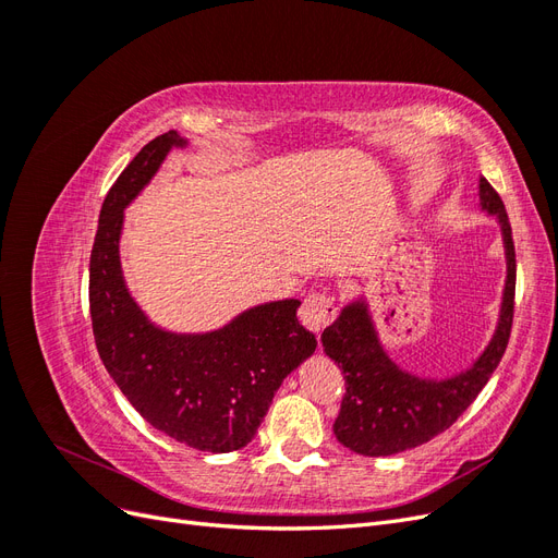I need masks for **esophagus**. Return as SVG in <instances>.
I'll return each mask as SVG.
<instances>
[{
	"label": "esophagus",
	"instance_id": "34e87169",
	"mask_svg": "<svg viewBox=\"0 0 558 558\" xmlns=\"http://www.w3.org/2000/svg\"><path fill=\"white\" fill-rule=\"evenodd\" d=\"M337 316L335 298L326 293H312L300 307V320L302 326L310 328L314 335H318L324 328H328Z\"/></svg>",
	"mask_w": 558,
	"mask_h": 558
}]
</instances>
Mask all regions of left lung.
Listing matches in <instances>:
<instances>
[{
	"mask_svg": "<svg viewBox=\"0 0 558 558\" xmlns=\"http://www.w3.org/2000/svg\"><path fill=\"white\" fill-rule=\"evenodd\" d=\"M480 195L482 207L500 218L505 253H508V281H505L500 320L492 344L461 375L442 381L418 379L402 373L386 356L365 302H351L340 318L320 335L326 353L344 375L347 393L332 430L347 449L363 456H391L433 440L475 402L508 349L517 286L512 228L500 195L486 179H480Z\"/></svg>",
	"mask_w": 558,
	"mask_h": 558,
	"instance_id": "obj_1",
	"label": "left lung"
}]
</instances>
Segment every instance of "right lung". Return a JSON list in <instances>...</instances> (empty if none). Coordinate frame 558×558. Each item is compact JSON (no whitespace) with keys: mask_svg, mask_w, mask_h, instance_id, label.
Segmentation results:
<instances>
[{"mask_svg":"<svg viewBox=\"0 0 558 558\" xmlns=\"http://www.w3.org/2000/svg\"><path fill=\"white\" fill-rule=\"evenodd\" d=\"M174 130L150 140L109 189L90 253V318L107 373L150 426L199 451L226 453L258 433L277 388L312 356L300 300L258 305L221 330L177 335L156 328L128 293L121 269L123 209L158 172Z\"/></svg>","mask_w":558,"mask_h":558,"instance_id":"right-lung-1","label":"right lung"}]
</instances>
